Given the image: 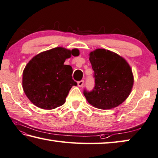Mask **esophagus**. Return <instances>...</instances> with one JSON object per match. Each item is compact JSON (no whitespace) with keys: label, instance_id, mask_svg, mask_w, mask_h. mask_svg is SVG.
<instances>
[{"label":"esophagus","instance_id":"obj_1","mask_svg":"<svg viewBox=\"0 0 158 158\" xmlns=\"http://www.w3.org/2000/svg\"><path fill=\"white\" fill-rule=\"evenodd\" d=\"M84 80H81V81H78V82H77V84H78V86L79 87H82L83 85H84Z\"/></svg>","mask_w":158,"mask_h":158}]
</instances>
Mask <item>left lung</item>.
<instances>
[{"label": "left lung", "instance_id": "8db88e82", "mask_svg": "<svg viewBox=\"0 0 158 158\" xmlns=\"http://www.w3.org/2000/svg\"><path fill=\"white\" fill-rule=\"evenodd\" d=\"M89 60L95 85L91 91L84 89L88 102L104 110L118 106L127 99L133 88L134 79L130 65L122 56L105 49L91 52Z\"/></svg>", "mask_w": 158, "mask_h": 158}]
</instances>
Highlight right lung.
Wrapping results in <instances>:
<instances>
[{"mask_svg":"<svg viewBox=\"0 0 158 158\" xmlns=\"http://www.w3.org/2000/svg\"><path fill=\"white\" fill-rule=\"evenodd\" d=\"M78 49L58 47L39 53L31 59L23 72V88L27 98L43 109L61 106L73 85V68L64 65L71 55L79 56Z\"/></svg>","mask_w":158,"mask_h":158,"instance_id":"1","label":"right lung"}]
</instances>
